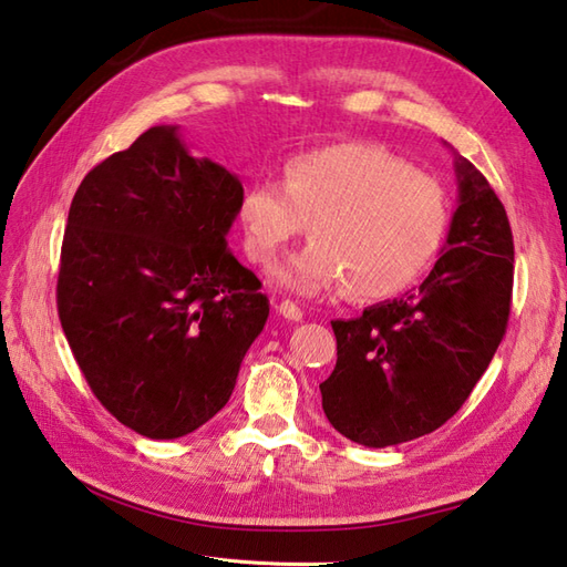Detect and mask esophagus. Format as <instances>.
Masks as SVG:
<instances>
[{
	"mask_svg": "<svg viewBox=\"0 0 567 567\" xmlns=\"http://www.w3.org/2000/svg\"><path fill=\"white\" fill-rule=\"evenodd\" d=\"M276 310H279V316H284L286 320H293V322H300L303 320V310H300L293 300H281L279 306H276Z\"/></svg>",
	"mask_w": 567,
	"mask_h": 567,
	"instance_id": "esophagus-1",
	"label": "esophagus"
}]
</instances>
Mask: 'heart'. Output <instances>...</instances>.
Instances as JSON below:
<instances>
[{
    "label": "heart",
    "mask_w": 567,
    "mask_h": 567,
    "mask_svg": "<svg viewBox=\"0 0 567 567\" xmlns=\"http://www.w3.org/2000/svg\"><path fill=\"white\" fill-rule=\"evenodd\" d=\"M245 255L271 267L306 230L312 243L279 269L303 296L347 286L385 298L410 286L449 228L444 186L373 143H337L291 157L284 184L261 179L240 200Z\"/></svg>",
    "instance_id": "obj_1"
}]
</instances>
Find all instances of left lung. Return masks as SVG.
I'll use <instances>...</instances> for the list:
<instances>
[{
	"label": "left lung",
	"instance_id": "8db88e82",
	"mask_svg": "<svg viewBox=\"0 0 567 567\" xmlns=\"http://www.w3.org/2000/svg\"><path fill=\"white\" fill-rule=\"evenodd\" d=\"M458 206L430 276L405 296L334 320L337 367L320 383L334 430L383 449L430 434L473 393L505 337L514 243L505 206L456 155Z\"/></svg>",
	"mask_w": 567,
	"mask_h": 567
}]
</instances>
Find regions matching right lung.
I'll use <instances>...</instances> for the list:
<instances>
[{
    "instance_id": "1",
    "label": "right lung",
    "mask_w": 567,
    "mask_h": 567,
    "mask_svg": "<svg viewBox=\"0 0 567 567\" xmlns=\"http://www.w3.org/2000/svg\"><path fill=\"white\" fill-rule=\"evenodd\" d=\"M245 192L155 125L72 198L58 316L99 402L147 439H179L225 408L269 318L228 247Z\"/></svg>"
}]
</instances>
